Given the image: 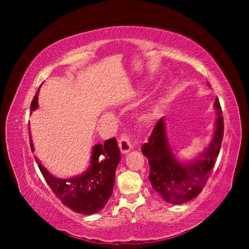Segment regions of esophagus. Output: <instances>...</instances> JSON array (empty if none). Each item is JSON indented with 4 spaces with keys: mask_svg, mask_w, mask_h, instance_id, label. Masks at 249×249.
Segmentation results:
<instances>
[{
    "mask_svg": "<svg viewBox=\"0 0 249 249\" xmlns=\"http://www.w3.org/2000/svg\"><path fill=\"white\" fill-rule=\"evenodd\" d=\"M118 146L123 154H127L133 148L132 143L125 134H123L118 140Z\"/></svg>",
    "mask_w": 249,
    "mask_h": 249,
    "instance_id": "1",
    "label": "esophagus"
}]
</instances>
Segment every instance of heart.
I'll return each mask as SVG.
<instances>
[{
  "mask_svg": "<svg viewBox=\"0 0 249 249\" xmlns=\"http://www.w3.org/2000/svg\"><path fill=\"white\" fill-rule=\"evenodd\" d=\"M147 118H148V115H147V114H142V115H141V119H142V120H146Z\"/></svg>",
  "mask_w": 249,
  "mask_h": 249,
  "instance_id": "b5f03b06",
  "label": "heart"
}]
</instances>
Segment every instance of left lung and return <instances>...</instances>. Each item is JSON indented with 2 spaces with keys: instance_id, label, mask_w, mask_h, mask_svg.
<instances>
[{
  "instance_id": "1",
  "label": "left lung",
  "mask_w": 249,
  "mask_h": 249,
  "mask_svg": "<svg viewBox=\"0 0 249 249\" xmlns=\"http://www.w3.org/2000/svg\"><path fill=\"white\" fill-rule=\"evenodd\" d=\"M215 131L208 147L195 159L178 161L166 136V124L160 118L141 150L148 159V178L154 189L167 202L182 205L196 197L205 187L219 155L223 138V117L219 100H215Z\"/></svg>"
}]
</instances>
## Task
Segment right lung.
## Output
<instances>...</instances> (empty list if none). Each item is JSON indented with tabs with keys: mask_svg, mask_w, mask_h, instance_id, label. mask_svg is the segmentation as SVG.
I'll return each mask as SVG.
<instances>
[{
	"mask_svg": "<svg viewBox=\"0 0 249 249\" xmlns=\"http://www.w3.org/2000/svg\"><path fill=\"white\" fill-rule=\"evenodd\" d=\"M38 91L31 104V110L38 107ZM30 130V129H29ZM32 137L30 145L34 153ZM37 165L48 185L64 206L83 215H91L101 211L110 198L115 180V171L120 161V152L115 138L95 144L92 148L90 165L83 175L71 178H56L47 170L35 157Z\"/></svg>",
	"mask_w": 249,
	"mask_h": 249,
	"instance_id": "1",
	"label": "right lung"
}]
</instances>
